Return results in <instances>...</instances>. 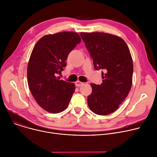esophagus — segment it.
<instances>
[{
    "label": "esophagus",
    "instance_id": "1",
    "mask_svg": "<svg viewBox=\"0 0 157 157\" xmlns=\"http://www.w3.org/2000/svg\"><path fill=\"white\" fill-rule=\"evenodd\" d=\"M75 84H76V86L80 87V86H81L82 85L84 84V82H81V81H76V82H75Z\"/></svg>",
    "mask_w": 157,
    "mask_h": 157
}]
</instances>
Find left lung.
I'll use <instances>...</instances> for the list:
<instances>
[{
  "mask_svg": "<svg viewBox=\"0 0 157 157\" xmlns=\"http://www.w3.org/2000/svg\"><path fill=\"white\" fill-rule=\"evenodd\" d=\"M80 35L93 59L94 68L102 70V84H91L93 91L87 97L89 107L98 115L113 113L132 86L133 70L130 50L124 40L115 35L101 32Z\"/></svg>",
  "mask_w": 157,
  "mask_h": 157,
  "instance_id": "obj_1",
  "label": "left lung"
}]
</instances>
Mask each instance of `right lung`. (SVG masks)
I'll use <instances>...</instances> for the list:
<instances>
[{"label":"right lung","instance_id":"add662e5","mask_svg":"<svg viewBox=\"0 0 157 157\" xmlns=\"http://www.w3.org/2000/svg\"><path fill=\"white\" fill-rule=\"evenodd\" d=\"M81 41L77 33L60 32L43 36L33 49L27 68L29 86L36 102L49 113L66 109L75 93V84L60 80L58 75Z\"/></svg>","mask_w":157,"mask_h":157}]
</instances>
